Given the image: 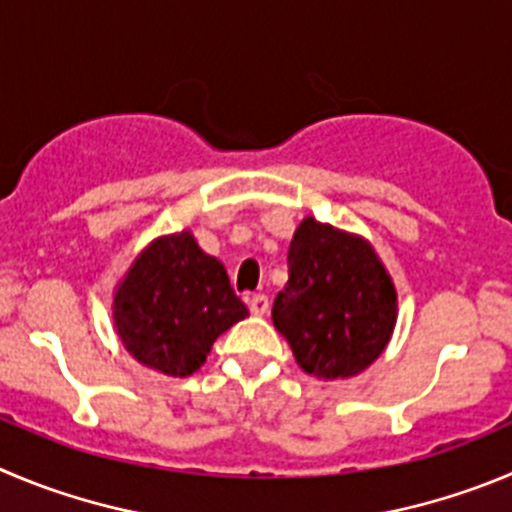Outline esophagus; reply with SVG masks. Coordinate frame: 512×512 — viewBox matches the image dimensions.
<instances>
[{
	"mask_svg": "<svg viewBox=\"0 0 512 512\" xmlns=\"http://www.w3.org/2000/svg\"><path fill=\"white\" fill-rule=\"evenodd\" d=\"M247 305H250L252 315H267V310H270V300L262 293L250 295V298H247Z\"/></svg>",
	"mask_w": 512,
	"mask_h": 512,
	"instance_id": "obj_1",
	"label": "esophagus"
}]
</instances>
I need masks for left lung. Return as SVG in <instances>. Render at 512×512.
I'll return each instance as SVG.
<instances>
[{
  "label": "left lung",
  "mask_w": 512,
  "mask_h": 512,
  "mask_svg": "<svg viewBox=\"0 0 512 512\" xmlns=\"http://www.w3.org/2000/svg\"><path fill=\"white\" fill-rule=\"evenodd\" d=\"M290 278L272 305V323L305 374L348 379L386 351L399 315L396 288L374 245L315 217L298 224Z\"/></svg>",
  "instance_id": "1"
}]
</instances>
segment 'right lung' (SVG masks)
<instances>
[{
	"mask_svg": "<svg viewBox=\"0 0 512 512\" xmlns=\"http://www.w3.org/2000/svg\"><path fill=\"white\" fill-rule=\"evenodd\" d=\"M227 270L189 229L148 242L113 290V326L138 364L191 376L214 341L247 318Z\"/></svg>",
	"mask_w": 512,
	"mask_h": 512,
	"instance_id": "1",
	"label": "right lung"
}]
</instances>
